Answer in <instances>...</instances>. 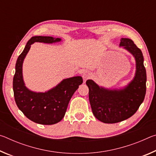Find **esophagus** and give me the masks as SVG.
Masks as SVG:
<instances>
[{"instance_id": "1", "label": "esophagus", "mask_w": 156, "mask_h": 156, "mask_svg": "<svg viewBox=\"0 0 156 156\" xmlns=\"http://www.w3.org/2000/svg\"><path fill=\"white\" fill-rule=\"evenodd\" d=\"M90 76H91L90 73L87 72V71H85V72H84L83 73V77L84 80L89 78H90Z\"/></svg>"}]
</instances>
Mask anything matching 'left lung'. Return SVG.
<instances>
[{"instance_id":"left-lung-1","label":"left lung","mask_w":156,"mask_h":156,"mask_svg":"<svg viewBox=\"0 0 156 156\" xmlns=\"http://www.w3.org/2000/svg\"><path fill=\"white\" fill-rule=\"evenodd\" d=\"M120 46L133 54L136 61L133 80L125 89L109 90L100 87L93 80L86 82L92 112L104 123H116L130 118L135 113L146 94L147 73L142 51L129 38H122Z\"/></svg>"}]
</instances>
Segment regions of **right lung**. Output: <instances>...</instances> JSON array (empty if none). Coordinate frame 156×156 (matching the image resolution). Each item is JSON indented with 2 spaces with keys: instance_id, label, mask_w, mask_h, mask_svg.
I'll use <instances>...</instances> for the list:
<instances>
[{
  "instance_id": "obj_1",
  "label": "right lung",
  "mask_w": 156,
  "mask_h": 156,
  "mask_svg": "<svg viewBox=\"0 0 156 156\" xmlns=\"http://www.w3.org/2000/svg\"><path fill=\"white\" fill-rule=\"evenodd\" d=\"M61 41L51 36H34L27 42L16 63V72L13 78V90L17 106L29 119L41 125H54L61 120L65 114L71 98L83 83L80 76L65 79L51 90L36 93L29 90L23 79V60L35 42L53 43Z\"/></svg>"
}]
</instances>
